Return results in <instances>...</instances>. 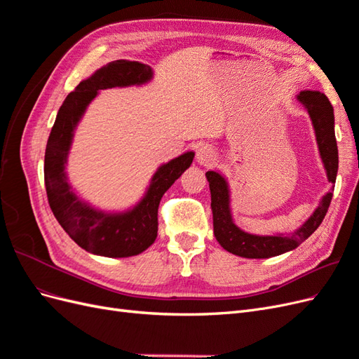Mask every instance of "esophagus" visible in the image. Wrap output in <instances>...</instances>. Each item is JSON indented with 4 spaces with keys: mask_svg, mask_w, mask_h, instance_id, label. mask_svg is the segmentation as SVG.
<instances>
[{
    "mask_svg": "<svg viewBox=\"0 0 359 359\" xmlns=\"http://www.w3.org/2000/svg\"><path fill=\"white\" fill-rule=\"evenodd\" d=\"M217 158V153L215 149L208 145V144H203L196 149V161L199 163L201 166H210L215 161Z\"/></svg>",
    "mask_w": 359,
    "mask_h": 359,
    "instance_id": "1",
    "label": "esophagus"
}]
</instances>
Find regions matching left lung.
<instances>
[{
    "label": "left lung",
    "mask_w": 359,
    "mask_h": 359,
    "mask_svg": "<svg viewBox=\"0 0 359 359\" xmlns=\"http://www.w3.org/2000/svg\"><path fill=\"white\" fill-rule=\"evenodd\" d=\"M298 102L306 107L314 127L318 147L323 168L327 170L328 181L335 184L339 170V149L334 132V109L328 97L320 91H301ZM211 190V210L214 235L219 244L227 252L247 259H266L295 250L301 243L320 226L332 199V190L320 199L318 208L292 233L255 235L238 227L232 219L231 190L226 178L217 170L205 173Z\"/></svg>",
    "instance_id": "1"
}]
</instances>
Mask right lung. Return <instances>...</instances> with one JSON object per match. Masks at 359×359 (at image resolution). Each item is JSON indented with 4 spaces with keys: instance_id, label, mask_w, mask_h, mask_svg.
Returning <instances> with one entry per match:
<instances>
[{
    "instance_id": "add662e5",
    "label": "right lung",
    "mask_w": 359,
    "mask_h": 359,
    "mask_svg": "<svg viewBox=\"0 0 359 359\" xmlns=\"http://www.w3.org/2000/svg\"><path fill=\"white\" fill-rule=\"evenodd\" d=\"M153 79V69L137 61L116 60L95 70L70 93L57 114L45 153V186L55 219L72 240L86 252L104 257L136 256L156 241L158 205L163 194L190 168L194 153L187 151L161 165L133 208L121 212L97 210L82 201L69 184L67 157L74 130L86 107L100 90L144 85Z\"/></svg>"
}]
</instances>
